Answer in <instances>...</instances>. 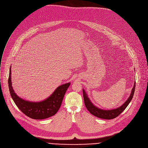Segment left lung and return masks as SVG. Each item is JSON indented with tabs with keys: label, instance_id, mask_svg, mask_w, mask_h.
Here are the masks:
<instances>
[{
	"label": "left lung",
	"instance_id": "left-lung-1",
	"mask_svg": "<svg viewBox=\"0 0 148 148\" xmlns=\"http://www.w3.org/2000/svg\"><path fill=\"white\" fill-rule=\"evenodd\" d=\"M135 88V82L132 90L131 95L129 97L128 99L119 108L114 109V110H101L96 107V106H93V104L92 103V102L87 97L84 90H83V98H84V102L85 106L88 110V111H89L92 114H93V115L98 118H100V119H106V120L114 119L116 116H119L122 112H123V111L128 106L129 103H130V101H131L134 96Z\"/></svg>",
	"mask_w": 148,
	"mask_h": 148
}]
</instances>
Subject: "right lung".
<instances>
[{"instance_id":"1","label":"right lung","mask_w":148,"mask_h":148,"mask_svg":"<svg viewBox=\"0 0 148 148\" xmlns=\"http://www.w3.org/2000/svg\"><path fill=\"white\" fill-rule=\"evenodd\" d=\"M11 81L10 68L8 83L11 97L21 112L34 120L45 119L55 115L60 109L65 94L71 84L70 83H68L59 86L47 99L41 102L35 103L28 101L18 97L13 89Z\"/></svg>"}]
</instances>
